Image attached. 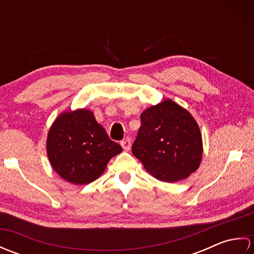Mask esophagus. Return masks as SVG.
Returning <instances> with one entry per match:
<instances>
[{"mask_svg":"<svg viewBox=\"0 0 254 254\" xmlns=\"http://www.w3.org/2000/svg\"><path fill=\"white\" fill-rule=\"evenodd\" d=\"M131 145H132V142H131V138H126L123 139V141L121 142V146L123 147L124 150H130L131 149Z\"/></svg>","mask_w":254,"mask_h":254,"instance_id":"obj_1","label":"esophagus"}]
</instances>
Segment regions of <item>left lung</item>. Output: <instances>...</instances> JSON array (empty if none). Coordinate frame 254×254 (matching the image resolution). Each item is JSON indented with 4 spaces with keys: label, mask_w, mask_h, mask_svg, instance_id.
Instances as JSON below:
<instances>
[{
    "label": "left lung",
    "mask_w": 254,
    "mask_h": 254,
    "mask_svg": "<svg viewBox=\"0 0 254 254\" xmlns=\"http://www.w3.org/2000/svg\"><path fill=\"white\" fill-rule=\"evenodd\" d=\"M132 153L156 179L177 182L196 171L202 160V135L196 121L171 99L149 107Z\"/></svg>",
    "instance_id": "left-lung-1"
}]
</instances>
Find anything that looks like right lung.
Returning <instances> with one entry per match:
<instances>
[{
  "instance_id": "1",
  "label": "right lung",
  "mask_w": 254,
  "mask_h": 254,
  "mask_svg": "<svg viewBox=\"0 0 254 254\" xmlns=\"http://www.w3.org/2000/svg\"><path fill=\"white\" fill-rule=\"evenodd\" d=\"M121 152L87 109L61 113L48 133L47 154L52 168L73 185L96 180L108 161Z\"/></svg>"
}]
</instances>
